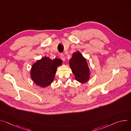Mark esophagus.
I'll list each match as a JSON object with an SVG mask.
<instances>
[{"label": "esophagus", "instance_id": "34e87169", "mask_svg": "<svg viewBox=\"0 0 131 131\" xmlns=\"http://www.w3.org/2000/svg\"><path fill=\"white\" fill-rule=\"evenodd\" d=\"M61 58L62 59V60L64 61H65L66 60V59H65V55L64 54H61Z\"/></svg>", "mask_w": 131, "mask_h": 131}]
</instances>
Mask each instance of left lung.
<instances>
[{
  "label": "left lung",
  "mask_w": 131,
  "mask_h": 131,
  "mask_svg": "<svg viewBox=\"0 0 131 131\" xmlns=\"http://www.w3.org/2000/svg\"><path fill=\"white\" fill-rule=\"evenodd\" d=\"M69 66L75 79L81 83H86L90 79V69L86 59L79 51L73 53L69 60Z\"/></svg>",
  "instance_id": "obj_1"
}]
</instances>
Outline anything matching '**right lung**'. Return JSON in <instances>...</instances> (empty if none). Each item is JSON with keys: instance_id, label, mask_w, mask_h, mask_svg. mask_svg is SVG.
<instances>
[{"instance_id": "right-lung-1", "label": "right lung", "mask_w": 131, "mask_h": 131, "mask_svg": "<svg viewBox=\"0 0 131 131\" xmlns=\"http://www.w3.org/2000/svg\"><path fill=\"white\" fill-rule=\"evenodd\" d=\"M62 64V61L55 58L51 60L46 57L37 61L31 66L30 76L35 83L42 88L50 85L53 81L57 68Z\"/></svg>"}]
</instances>
